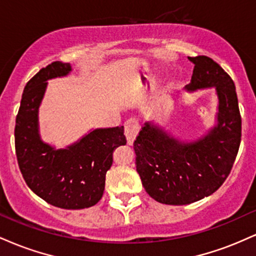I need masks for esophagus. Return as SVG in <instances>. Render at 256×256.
Wrapping results in <instances>:
<instances>
[{
    "label": "esophagus",
    "instance_id": "obj_1",
    "mask_svg": "<svg viewBox=\"0 0 256 256\" xmlns=\"http://www.w3.org/2000/svg\"><path fill=\"white\" fill-rule=\"evenodd\" d=\"M138 131H140V125H138L137 120L131 118L125 122V136L128 140V144H132L134 140H136Z\"/></svg>",
    "mask_w": 256,
    "mask_h": 256
}]
</instances>
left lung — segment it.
<instances>
[{"mask_svg": "<svg viewBox=\"0 0 256 256\" xmlns=\"http://www.w3.org/2000/svg\"><path fill=\"white\" fill-rule=\"evenodd\" d=\"M188 58L195 66L185 89L216 88V125L198 140L182 142L146 122L134 142L146 192L165 204H189L216 192L230 174L240 144L242 119L234 80L210 58Z\"/></svg>", "mask_w": 256, "mask_h": 256, "instance_id": "obj_1", "label": "left lung"}]
</instances>
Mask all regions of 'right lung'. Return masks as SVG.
I'll use <instances>...</instances> for the list:
<instances>
[{
    "instance_id": "right-lung-1",
    "label": "right lung",
    "mask_w": 256,
    "mask_h": 256,
    "mask_svg": "<svg viewBox=\"0 0 256 256\" xmlns=\"http://www.w3.org/2000/svg\"><path fill=\"white\" fill-rule=\"evenodd\" d=\"M71 71L70 64L55 61L28 82L14 136L19 168L32 192L55 207L83 210L101 200L114 149L126 144V138L124 126H116L95 128L64 149H55L40 140L38 110L46 80L64 77Z\"/></svg>"
}]
</instances>
